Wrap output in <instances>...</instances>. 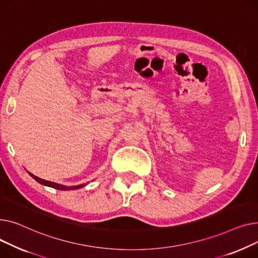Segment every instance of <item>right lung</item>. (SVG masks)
Returning a JSON list of instances; mask_svg holds the SVG:
<instances>
[{"label": "right lung", "instance_id": "obj_1", "mask_svg": "<svg viewBox=\"0 0 258 258\" xmlns=\"http://www.w3.org/2000/svg\"><path fill=\"white\" fill-rule=\"evenodd\" d=\"M29 173V172H28ZM29 175L33 177L38 183L42 184V185H45V186H50V187H53L55 189H59V190H70V189H78L82 186H84L85 184H80V185H75V186H66V185H61V184H58V183H55V182H51V181H48V180H43V179H40L36 176H34L33 174L29 173Z\"/></svg>", "mask_w": 258, "mask_h": 258}]
</instances>
